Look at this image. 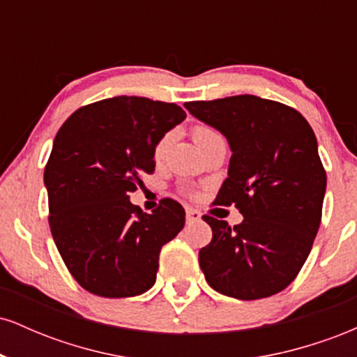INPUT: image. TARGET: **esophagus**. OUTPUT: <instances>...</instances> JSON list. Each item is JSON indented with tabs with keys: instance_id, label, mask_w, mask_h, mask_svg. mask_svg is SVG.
Masks as SVG:
<instances>
[{
	"instance_id": "esophagus-1",
	"label": "esophagus",
	"mask_w": 357,
	"mask_h": 357,
	"mask_svg": "<svg viewBox=\"0 0 357 357\" xmlns=\"http://www.w3.org/2000/svg\"><path fill=\"white\" fill-rule=\"evenodd\" d=\"M202 220V213L195 208H186V221L188 223H192V221H199Z\"/></svg>"
}]
</instances>
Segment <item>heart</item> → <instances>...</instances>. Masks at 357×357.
<instances>
[{
  "mask_svg": "<svg viewBox=\"0 0 357 357\" xmlns=\"http://www.w3.org/2000/svg\"><path fill=\"white\" fill-rule=\"evenodd\" d=\"M192 141H195V144L199 147V151H203L206 149V147L216 144V142H225V139L218 130L215 129V127L206 126V124H196L192 127ZM169 144H171L169 132L158 139V142H155L153 147V159L155 162H161L162 159H165L167 149H169Z\"/></svg>",
  "mask_w": 357,
  "mask_h": 357,
  "instance_id": "heart-1",
  "label": "heart"
}]
</instances>
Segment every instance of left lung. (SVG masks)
I'll list each match as a JSON object with an SVG mask.
<instances>
[{"label": "left lung", "instance_id": "8db88e82", "mask_svg": "<svg viewBox=\"0 0 357 357\" xmlns=\"http://www.w3.org/2000/svg\"><path fill=\"white\" fill-rule=\"evenodd\" d=\"M231 147L215 204H235L243 221L204 215L213 238L199 250L211 289L240 301L282 292L301 272L322 218L326 169L312 127L275 100L233 96L184 104Z\"/></svg>", "mask_w": 357, "mask_h": 357}]
</instances>
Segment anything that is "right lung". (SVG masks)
I'll list each match as a JSON object with an SVG mask.
<instances>
[{"label":"right lung","instance_id":"right-lung-1","mask_svg":"<svg viewBox=\"0 0 357 357\" xmlns=\"http://www.w3.org/2000/svg\"><path fill=\"white\" fill-rule=\"evenodd\" d=\"M184 117L176 104L121 96L84 105L56 132L43 174L48 223L87 292L122 298L154 285L159 252L183 230L184 210L162 198L142 213L129 192L154 173V144Z\"/></svg>","mask_w":357,"mask_h":357}]
</instances>
